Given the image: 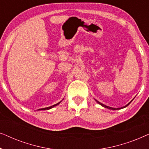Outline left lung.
I'll return each instance as SVG.
<instances>
[{
    "instance_id": "8db88e82",
    "label": "left lung",
    "mask_w": 149,
    "mask_h": 149,
    "mask_svg": "<svg viewBox=\"0 0 149 149\" xmlns=\"http://www.w3.org/2000/svg\"><path fill=\"white\" fill-rule=\"evenodd\" d=\"M133 100H134V99H133ZM95 101H96V102H97L99 104H100L101 106H102V107H105V108H107V109H111V110H119V109H123V108H125V107H127V106H128V105H129V104H130L132 102V101H131V102H129V103H128L127 105H125V107H121V108H117V109H116V108H112V107H108V106H106V105H104V104H102V103H100V102H98V101H97V100H95Z\"/></svg>"
}]
</instances>
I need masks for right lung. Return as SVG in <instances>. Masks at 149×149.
I'll use <instances>...</instances> for the list:
<instances>
[{
    "instance_id": "1",
    "label": "right lung",
    "mask_w": 149,
    "mask_h": 149,
    "mask_svg": "<svg viewBox=\"0 0 149 149\" xmlns=\"http://www.w3.org/2000/svg\"><path fill=\"white\" fill-rule=\"evenodd\" d=\"M60 102H58V103H57V104H54V105H53V106H52V107H47V108H44V109H38V110H49V109H52V108H53V107H56V106H57V105H58V104H60Z\"/></svg>"
}]
</instances>
